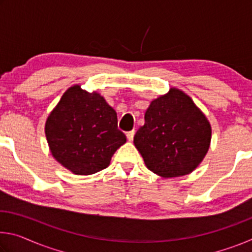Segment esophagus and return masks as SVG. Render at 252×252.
Returning a JSON list of instances; mask_svg holds the SVG:
<instances>
[{
  "label": "esophagus",
  "instance_id": "1",
  "mask_svg": "<svg viewBox=\"0 0 252 252\" xmlns=\"http://www.w3.org/2000/svg\"><path fill=\"white\" fill-rule=\"evenodd\" d=\"M134 133H135V131H134V130H132V131H129V132H127V133H126V138H127V140H129V141H132V140H133Z\"/></svg>",
  "mask_w": 252,
  "mask_h": 252
}]
</instances>
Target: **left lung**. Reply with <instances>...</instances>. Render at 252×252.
<instances>
[{
    "mask_svg": "<svg viewBox=\"0 0 252 252\" xmlns=\"http://www.w3.org/2000/svg\"><path fill=\"white\" fill-rule=\"evenodd\" d=\"M133 142L147 168L161 177H180L198 167L207 155L211 126L186 93L171 89L153 100Z\"/></svg>",
    "mask_w": 252,
    "mask_h": 252,
    "instance_id": "8db88e82",
    "label": "left lung"
}]
</instances>
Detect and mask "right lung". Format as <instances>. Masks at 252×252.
Instances as JSON below:
<instances>
[{"label": "right lung", "mask_w": 252, "mask_h": 252, "mask_svg": "<svg viewBox=\"0 0 252 252\" xmlns=\"http://www.w3.org/2000/svg\"><path fill=\"white\" fill-rule=\"evenodd\" d=\"M45 135L55 160L81 176L105 169L126 141L118 129L116 111L99 93H89L80 85L62 95L46 120Z\"/></svg>", "instance_id": "add662e5"}]
</instances>
